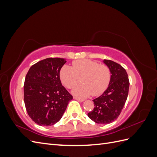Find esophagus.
Here are the masks:
<instances>
[{
    "mask_svg": "<svg viewBox=\"0 0 157 157\" xmlns=\"http://www.w3.org/2000/svg\"><path fill=\"white\" fill-rule=\"evenodd\" d=\"M73 99H76V100H78V101H80V102H82V101H84L83 99H80V98H77V97H76V96H74V97H73Z\"/></svg>",
    "mask_w": 157,
    "mask_h": 157,
    "instance_id": "esophagus-1",
    "label": "esophagus"
}]
</instances>
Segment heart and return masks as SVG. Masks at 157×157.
<instances>
[{
    "label": "heart",
    "instance_id": "1",
    "mask_svg": "<svg viewBox=\"0 0 157 157\" xmlns=\"http://www.w3.org/2000/svg\"><path fill=\"white\" fill-rule=\"evenodd\" d=\"M61 81L67 88H72L81 78L82 84L73 89V93L80 98L92 94L98 96L107 88L111 80V72L107 66L99 65L90 59L74 61L72 67L64 65L59 73Z\"/></svg>",
    "mask_w": 157,
    "mask_h": 157
}]
</instances>
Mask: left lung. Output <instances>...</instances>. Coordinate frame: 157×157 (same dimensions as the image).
<instances>
[{
	"label": "left lung",
	"mask_w": 157,
	"mask_h": 157,
	"mask_svg": "<svg viewBox=\"0 0 157 157\" xmlns=\"http://www.w3.org/2000/svg\"><path fill=\"white\" fill-rule=\"evenodd\" d=\"M111 72L109 86L101 96L94 99V108L88 113L90 119L98 124H107L115 121L127 99L130 82L124 67L115 61L104 59Z\"/></svg>",
	"instance_id": "left-lung-1"
}]
</instances>
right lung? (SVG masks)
<instances>
[{"mask_svg": "<svg viewBox=\"0 0 157 157\" xmlns=\"http://www.w3.org/2000/svg\"><path fill=\"white\" fill-rule=\"evenodd\" d=\"M63 58H49L30 67L25 77L24 102L29 117L40 126H52L62 117L73 96L61 84Z\"/></svg>", "mask_w": 157, "mask_h": 157, "instance_id": "add662e5", "label": "right lung"}]
</instances>
